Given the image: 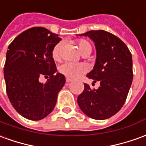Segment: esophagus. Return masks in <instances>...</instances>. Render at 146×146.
Wrapping results in <instances>:
<instances>
[{
    "label": "esophagus",
    "instance_id": "esophagus-1",
    "mask_svg": "<svg viewBox=\"0 0 146 146\" xmlns=\"http://www.w3.org/2000/svg\"><path fill=\"white\" fill-rule=\"evenodd\" d=\"M71 81H72V79H71V78H66V82H70Z\"/></svg>",
    "mask_w": 146,
    "mask_h": 146
}]
</instances>
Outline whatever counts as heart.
Wrapping results in <instances>:
<instances>
[{
	"label": "heart",
	"mask_w": 146,
	"mask_h": 146,
	"mask_svg": "<svg viewBox=\"0 0 146 146\" xmlns=\"http://www.w3.org/2000/svg\"><path fill=\"white\" fill-rule=\"evenodd\" d=\"M77 45L82 54H90V52H92V45L88 41L84 39H79L77 41ZM60 50H61L60 44H56L52 48V57L55 61L60 60ZM59 71L60 74L68 78H77L81 75H84L87 71V68L86 65L82 64H73V63L67 62L60 66Z\"/></svg>",
	"instance_id": "heart-1"
}]
</instances>
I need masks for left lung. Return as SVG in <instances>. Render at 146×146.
I'll return each mask as SVG.
<instances>
[{
    "label": "left lung",
    "instance_id": "obj_1",
    "mask_svg": "<svg viewBox=\"0 0 146 146\" xmlns=\"http://www.w3.org/2000/svg\"><path fill=\"white\" fill-rule=\"evenodd\" d=\"M94 42L97 58L94 69L87 76L100 82L98 90L86 83L77 98L79 108L94 119H106L119 111L124 104L133 80L132 56L119 38L103 30L79 35Z\"/></svg>",
    "mask_w": 146,
    "mask_h": 146
}]
</instances>
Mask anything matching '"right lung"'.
<instances>
[{
	"label": "right lung",
	"mask_w": 146,
	"mask_h": 146,
	"mask_svg": "<svg viewBox=\"0 0 146 146\" xmlns=\"http://www.w3.org/2000/svg\"><path fill=\"white\" fill-rule=\"evenodd\" d=\"M61 38L44 27H32L9 45L5 68L6 91L16 111L31 120H41L53 108L65 77L56 73L52 50ZM42 76L48 78L44 84Z\"/></svg>",
	"instance_id": "obj_1"
}]
</instances>
